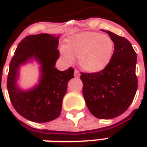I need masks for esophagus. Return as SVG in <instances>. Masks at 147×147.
I'll list each match as a JSON object with an SVG mask.
<instances>
[{
  "mask_svg": "<svg viewBox=\"0 0 147 147\" xmlns=\"http://www.w3.org/2000/svg\"><path fill=\"white\" fill-rule=\"evenodd\" d=\"M74 76L76 77V78H79V77H80V73L77 70V69L74 70Z\"/></svg>",
  "mask_w": 147,
  "mask_h": 147,
  "instance_id": "esophagus-1",
  "label": "esophagus"
}]
</instances>
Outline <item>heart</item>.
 Returning <instances> with one entry per match:
<instances>
[{"mask_svg": "<svg viewBox=\"0 0 147 147\" xmlns=\"http://www.w3.org/2000/svg\"><path fill=\"white\" fill-rule=\"evenodd\" d=\"M114 51L115 43L110 36L96 32H82L69 37L60 51L68 63H73L78 57L82 69L96 74L108 66Z\"/></svg>", "mask_w": 147, "mask_h": 147, "instance_id": "1", "label": "heart"}]
</instances>
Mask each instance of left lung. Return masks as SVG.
I'll return each mask as SVG.
<instances>
[{
	"label": "left lung",
	"mask_w": 147,
	"mask_h": 147,
	"mask_svg": "<svg viewBox=\"0 0 147 147\" xmlns=\"http://www.w3.org/2000/svg\"><path fill=\"white\" fill-rule=\"evenodd\" d=\"M105 32L115 43L113 57L104 70L81 74L82 95L95 117L110 119L124 113L133 102L138 89L137 54L124 37Z\"/></svg>",
	"instance_id": "1"
}]
</instances>
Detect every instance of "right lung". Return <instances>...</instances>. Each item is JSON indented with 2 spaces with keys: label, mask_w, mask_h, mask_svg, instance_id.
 <instances>
[{
  "label": "right lung",
  "mask_w": 147,
  "mask_h": 147,
  "mask_svg": "<svg viewBox=\"0 0 147 147\" xmlns=\"http://www.w3.org/2000/svg\"><path fill=\"white\" fill-rule=\"evenodd\" d=\"M59 36L40 33L24 37L10 61L7 78L9 99L15 110L30 121L46 123L59 117L68 82L74 77L72 68L65 71L55 68ZM32 61L39 65L38 82L24 90L18 83L20 68Z\"/></svg>",
  "instance_id": "obj_1"
}]
</instances>
